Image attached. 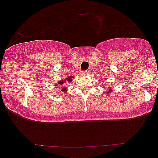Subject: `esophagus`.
I'll return each mask as SVG.
<instances>
[{"instance_id": "34e87169", "label": "esophagus", "mask_w": 158, "mask_h": 158, "mask_svg": "<svg viewBox=\"0 0 158 158\" xmlns=\"http://www.w3.org/2000/svg\"><path fill=\"white\" fill-rule=\"evenodd\" d=\"M81 73H82V75L86 76L89 73V71L88 70H83V71H81Z\"/></svg>"}]
</instances>
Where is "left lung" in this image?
<instances>
[{"label":"left lung","mask_w":158,"mask_h":158,"mask_svg":"<svg viewBox=\"0 0 158 158\" xmlns=\"http://www.w3.org/2000/svg\"><path fill=\"white\" fill-rule=\"evenodd\" d=\"M110 90H111V89H110ZM110 90H109V91H110Z\"/></svg>","instance_id":"obj_1"}]
</instances>
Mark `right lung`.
<instances>
[{"label":"right lung","instance_id":"right-lung-1","mask_svg":"<svg viewBox=\"0 0 158 158\" xmlns=\"http://www.w3.org/2000/svg\"><path fill=\"white\" fill-rule=\"evenodd\" d=\"M73 77H68V79H65V80H63V79H62V80H61V81H59V85H62L63 83L66 81V80H67V81H68V82H70V81H72V79H73ZM56 85V86H57L58 85ZM61 91H64V92L67 91V88H63V89L61 90Z\"/></svg>","mask_w":158,"mask_h":158}]
</instances>
